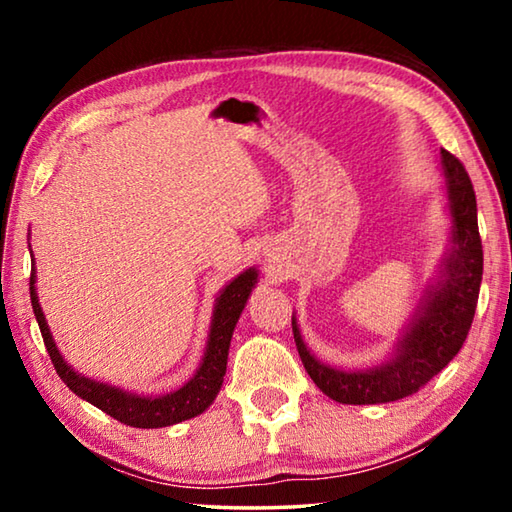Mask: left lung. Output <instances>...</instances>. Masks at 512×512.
Masks as SVG:
<instances>
[{
    "instance_id": "obj_1",
    "label": "left lung",
    "mask_w": 512,
    "mask_h": 512,
    "mask_svg": "<svg viewBox=\"0 0 512 512\" xmlns=\"http://www.w3.org/2000/svg\"><path fill=\"white\" fill-rule=\"evenodd\" d=\"M447 214L452 219L449 248L438 275L418 302V309L397 339L386 361L363 370H343L320 361L302 339L296 316L293 339L302 366L327 397L341 404H386L409 397L436 377L458 350L472 327L483 275V248L476 223V196L461 160L440 149Z\"/></svg>"
}]
</instances>
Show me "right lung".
<instances>
[{
	"mask_svg": "<svg viewBox=\"0 0 512 512\" xmlns=\"http://www.w3.org/2000/svg\"><path fill=\"white\" fill-rule=\"evenodd\" d=\"M31 264L33 266L29 291L33 314H36L51 363H54L58 377L65 381L69 391L79 395L81 400L94 404L103 413H108L110 418L131 424V427L137 429L171 427V424L196 418V415L210 409V404L216 400V395H219L223 386L232 332H235L241 311H244L250 293H253L257 284L259 273L255 266H250L244 273H239L235 280L225 284L219 296H216L205 354L201 359V366L194 372V377L189 379L185 386H180L178 391H171L167 395H137L131 391H124V388L119 386H110L106 381L85 377L79 370L69 366L63 354H60L54 336H51V329L45 320V311L40 307L36 291V262L31 259Z\"/></svg>",
	"mask_w": 512,
	"mask_h": 512,
	"instance_id": "1",
	"label": "right lung"
}]
</instances>
